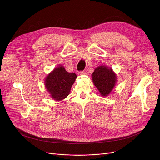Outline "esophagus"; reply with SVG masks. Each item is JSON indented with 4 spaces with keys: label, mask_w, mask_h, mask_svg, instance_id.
Segmentation results:
<instances>
[{
    "label": "esophagus",
    "mask_w": 160,
    "mask_h": 160,
    "mask_svg": "<svg viewBox=\"0 0 160 160\" xmlns=\"http://www.w3.org/2000/svg\"><path fill=\"white\" fill-rule=\"evenodd\" d=\"M78 74L79 75H86V72L84 71H80V72H78Z\"/></svg>",
    "instance_id": "34e87169"
}]
</instances>
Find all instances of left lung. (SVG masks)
<instances>
[{
  "label": "left lung",
  "instance_id": "8db88e82",
  "mask_svg": "<svg viewBox=\"0 0 160 160\" xmlns=\"http://www.w3.org/2000/svg\"><path fill=\"white\" fill-rule=\"evenodd\" d=\"M91 76L94 85L103 97H107L110 94L118 81L117 75L112 68L106 65L97 67Z\"/></svg>",
  "mask_w": 160,
  "mask_h": 160
}]
</instances>
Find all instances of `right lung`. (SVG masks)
<instances>
[{"label": "right lung", "instance_id": "obj_1", "mask_svg": "<svg viewBox=\"0 0 160 160\" xmlns=\"http://www.w3.org/2000/svg\"><path fill=\"white\" fill-rule=\"evenodd\" d=\"M77 77L74 72H68L64 66L59 64L46 77L45 88L53 99L61 101L69 94Z\"/></svg>", "mask_w": 160, "mask_h": 160}]
</instances>
